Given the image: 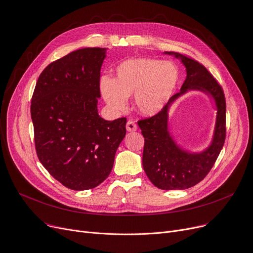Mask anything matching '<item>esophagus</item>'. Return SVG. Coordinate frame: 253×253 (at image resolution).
<instances>
[{
	"instance_id": "1",
	"label": "esophagus",
	"mask_w": 253,
	"mask_h": 253,
	"mask_svg": "<svg viewBox=\"0 0 253 253\" xmlns=\"http://www.w3.org/2000/svg\"><path fill=\"white\" fill-rule=\"evenodd\" d=\"M137 128H138V126H137V125L135 124V122L128 121V122L126 123V130H127V131H135V130H137Z\"/></svg>"
}]
</instances>
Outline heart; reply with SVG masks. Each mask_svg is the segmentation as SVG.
<instances>
[{"label": "heart", "instance_id": "b5f03b06", "mask_svg": "<svg viewBox=\"0 0 253 253\" xmlns=\"http://www.w3.org/2000/svg\"><path fill=\"white\" fill-rule=\"evenodd\" d=\"M179 77V70L170 62L153 58H132L117 67L114 82L104 78L100 85L104 98L114 110H125L126 98L135 94L138 111L154 115L166 106Z\"/></svg>", "mask_w": 253, "mask_h": 253}]
</instances>
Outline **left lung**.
Masks as SVG:
<instances>
[{"label":"left lung","mask_w":253,"mask_h":253,"mask_svg":"<svg viewBox=\"0 0 253 253\" xmlns=\"http://www.w3.org/2000/svg\"><path fill=\"white\" fill-rule=\"evenodd\" d=\"M181 58L187 69V78L181 92L200 90L211 94L216 104L217 117L212 144L206 151L190 154L173 143L168 131V105L155 115L138 121L145 139L143 168L154 186L162 190H183L200 183L209 174L226 140V98L221 85L201 63L180 53L169 52Z\"/></svg>","instance_id":"1"}]
</instances>
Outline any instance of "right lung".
Instances as JSON below:
<instances>
[{
  "mask_svg": "<svg viewBox=\"0 0 253 253\" xmlns=\"http://www.w3.org/2000/svg\"><path fill=\"white\" fill-rule=\"evenodd\" d=\"M105 48H84L50 63L38 79L31 113L37 155L49 173L71 190L99 186L109 175L126 118L98 114Z\"/></svg>",
  "mask_w": 253,
  "mask_h": 253,
  "instance_id": "1",
  "label": "right lung"
}]
</instances>
